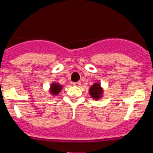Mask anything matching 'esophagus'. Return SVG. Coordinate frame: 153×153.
Returning a JSON list of instances; mask_svg holds the SVG:
<instances>
[{"instance_id": "1", "label": "esophagus", "mask_w": 153, "mask_h": 153, "mask_svg": "<svg viewBox=\"0 0 153 153\" xmlns=\"http://www.w3.org/2000/svg\"><path fill=\"white\" fill-rule=\"evenodd\" d=\"M74 86H80V85H81V82H74Z\"/></svg>"}]
</instances>
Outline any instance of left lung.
I'll return each instance as SVG.
<instances>
[{"mask_svg": "<svg viewBox=\"0 0 153 153\" xmlns=\"http://www.w3.org/2000/svg\"><path fill=\"white\" fill-rule=\"evenodd\" d=\"M89 91H90V94H91V98H94L96 100H98L102 97V89L99 83H94V85H92Z\"/></svg>", "mask_w": 153, "mask_h": 153, "instance_id": "1", "label": "left lung"}]
</instances>
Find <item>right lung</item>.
I'll return each mask as SVG.
<instances>
[{"instance_id": "1", "label": "right lung", "mask_w": 153, "mask_h": 153, "mask_svg": "<svg viewBox=\"0 0 153 153\" xmlns=\"http://www.w3.org/2000/svg\"><path fill=\"white\" fill-rule=\"evenodd\" d=\"M62 90V86L58 83H52L51 85V94L52 95H57L59 93L60 91Z\"/></svg>"}]
</instances>
